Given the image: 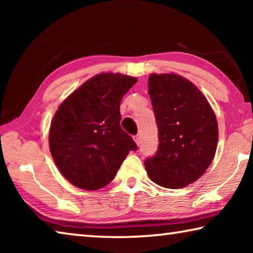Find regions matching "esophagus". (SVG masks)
I'll return each mask as SVG.
<instances>
[{
	"instance_id": "34e87169",
	"label": "esophagus",
	"mask_w": 253,
	"mask_h": 253,
	"mask_svg": "<svg viewBox=\"0 0 253 253\" xmlns=\"http://www.w3.org/2000/svg\"><path fill=\"white\" fill-rule=\"evenodd\" d=\"M134 140H135V143L139 146V144H140V138H139V136H138V135L134 136Z\"/></svg>"
}]
</instances>
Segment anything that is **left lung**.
<instances>
[{
  "instance_id": "8db88e82",
  "label": "left lung",
  "mask_w": 253,
  "mask_h": 253,
  "mask_svg": "<svg viewBox=\"0 0 253 253\" xmlns=\"http://www.w3.org/2000/svg\"><path fill=\"white\" fill-rule=\"evenodd\" d=\"M148 93L160 144L145 169L160 186L185 187L202 176L215 155V114L199 88L176 74H152Z\"/></svg>"
}]
</instances>
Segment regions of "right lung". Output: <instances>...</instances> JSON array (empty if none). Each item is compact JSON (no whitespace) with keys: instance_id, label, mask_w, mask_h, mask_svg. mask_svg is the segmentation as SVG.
Wrapping results in <instances>:
<instances>
[{"instance_id":"right-lung-1","label":"right lung","mask_w":253,"mask_h":253,"mask_svg":"<svg viewBox=\"0 0 253 253\" xmlns=\"http://www.w3.org/2000/svg\"><path fill=\"white\" fill-rule=\"evenodd\" d=\"M135 77L104 72L85 81L59 106L51 122L49 146L63 176L83 190L109 184L134 139L122 129L121 101Z\"/></svg>"}]
</instances>
